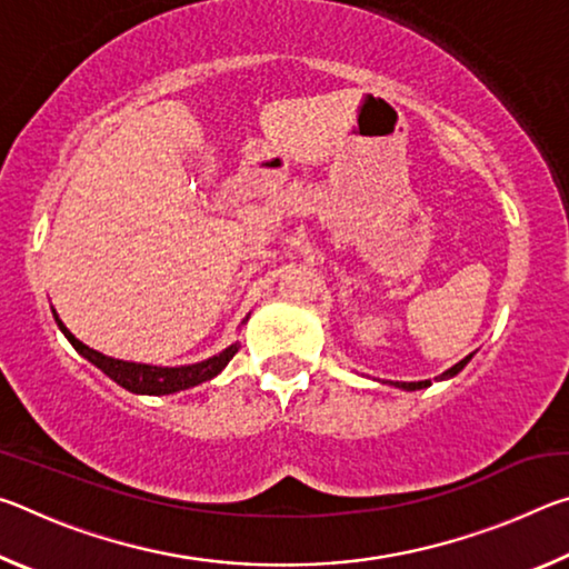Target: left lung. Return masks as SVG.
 Returning <instances> with one entry per match:
<instances>
[{"label": "left lung", "mask_w": 569, "mask_h": 569, "mask_svg": "<svg viewBox=\"0 0 569 569\" xmlns=\"http://www.w3.org/2000/svg\"><path fill=\"white\" fill-rule=\"evenodd\" d=\"M469 359H471V353L467 356V359H461L459 363H455L451 366V369H447L445 373H441V377H437V381H445V379H451V377H457V373L465 369V366L469 363ZM393 387H399V389H403V391H417V389H427V387H431V381L427 379V381H391Z\"/></svg>", "instance_id": "left-lung-1"}]
</instances>
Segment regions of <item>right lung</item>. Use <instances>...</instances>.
I'll return each instance as SVG.
<instances>
[{"instance_id": "1", "label": "right lung", "mask_w": 569, "mask_h": 569, "mask_svg": "<svg viewBox=\"0 0 569 569\" xmlns=\"http://www.w3.org/2000/svg\"><path fill=\"white\" fill-rule=\"evenodd\" d=\"M52 313H54L57 326H60V331L64 333V339L74 346L77 353H82L84 359L98 366L102 373H108V377L114 383H120L122 389H128L132 393H150V397L176 393L182 389L198 387V383H203V381H210L226 369L228 361L238 353V346H240L236 341V343H230L226 351L210 356V359H206V361L188 363V366H150V363L120 361V359H112V356H104L100 351L90 349V346H84L80 339H74L72 331L60 321L57 311H52ZM246 321H248V316L243 319V323Z\"/></svg>"}]
</instances>
